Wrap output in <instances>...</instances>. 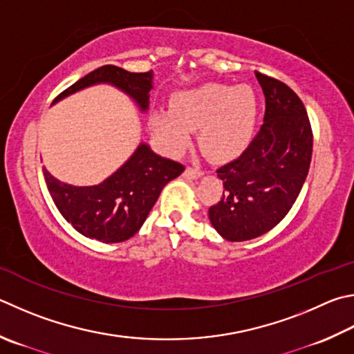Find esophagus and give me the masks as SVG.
I'll list each match as a JSON object with an SVG mask.
<instances>
[{
    "label": "esophagus",
    "mask_w": 354,
    "mask_h": 354,
    "mask_svg": "<svg viewBox=\"0 0 354 354\" xmlns=\"http://www.w3.org/2000/svg\"><path fill=\"white\" fill-rule=\"evenodd\" d=\"M203 175V170L198 169V167H187L184 171V176L189 179H196Z\"/></svg>",
    "instance_id": "34e87169"
}]
</instances>
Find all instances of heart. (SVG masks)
Masks as SVG:
<instances>
[{"label":"heart","mask_w":354,"mask_h":354,"mask_svg":"<svg viewBox=\"0 0 354 354\" xmlns=\"http://www.w3.org/2000/svg\"><path fill=\"white\" fill-rule=\"evenodd\" d=\"M171 108L153 113L151 125L173 155L187 149L198 128L205 155L221 162L239 158L252 140L259 106L246 85L207 83L176 94Z\"/></svg>","instance_id":"1"}]
</instances>
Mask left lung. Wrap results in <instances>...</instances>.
<instances>
[{"label": "left lung", "mask_w": 354, "mask_h": 354, "mask_svg": "<svg viewBox=\"0 0 354 354\" xmlns=\"http://www.w3.org/2000/svg\"><path fill=\"white\" fill-rule=\"evenodd\" d=\"M265 94L263 125L243 155L220 167L223 198L210 205L212 226L227 241H248L283 220L310 170L313 130L291 88L257 71Z\"/></svg>", "instance_id": "obj_1"}]
</instances>
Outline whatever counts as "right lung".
I'll return each instance as SVG.
<instances>
[{"label":"right lung","instance_id":"obj_1","mask_svg":"<svg viewBox=\"0 0 354 354\" xmlns=\"http://www.w3.org/2000/svg\"><path fill=\"white\" fill-rule=\"evenodd\" d=\"M151 79L153 71L128 73L119 66L105 65L82 77L55 100L95 83H111L145 111L153 88ZM183 171V164L160 158L149 145L140 144L133 156L99 185L75 187L57 181L46 169L43 175L57 209L77 232L102 243H120L138 232L165 184Z\"/></svg>","mask_w":354,"mask_h":354}]
</instances>
